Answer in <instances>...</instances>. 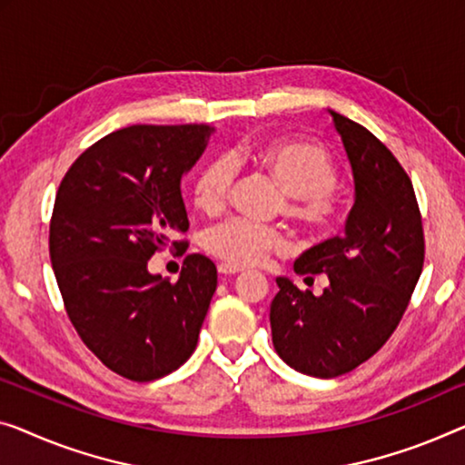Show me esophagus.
<instances>
[{
    "mask_svg": "<svg viewBox=\"0 0 465 465\" xmlns=\"http://www.w3.org/2000/svg\"><path fill=\"white\" fill-rule=\"evenodd\" d=\"M219 273L225 275V277H232V275L244 273V269L235 267V265H230V262H221V265H219Z\"/></svg>",
    "mask_w": 465,
    "mask_h": 465,
    "instance_id": "34e87169",
    "label": "esophagus"
}]
</instances>
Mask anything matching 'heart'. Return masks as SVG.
Returning <instances> with one entry per match:
<instances>
[{"label": "heart", "mask_w": 465, "mask_h": 465, "mask_svg": "<svg viewBox=\"0 0 465 465\" xmlns=\"http://www.w3.org/2000/svg\"><path fill=\"white\" fill-rule=\"evenodd\" d=\"M252 158L286 196L283 213L290 219L311 230H322L336 219L334 190L341 182V173L334 158L322 145L273 142L256 150ZM240 163V154L219 156L200 169L192 185L193 206L200 213L217 214L223 211L235 177V164ZM283 244L286 238L280 230L242 219L225 221L204 235L206 251L230 265H254Z\"/></svg>", "instance_id": "heart-1"}]
</instances>
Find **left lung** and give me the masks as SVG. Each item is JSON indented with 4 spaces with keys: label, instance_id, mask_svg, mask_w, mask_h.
Wrapping results in <instances>:
<instances>
[{
    "label": "left lung",
    "instance_id": "8db88e82",
    "mask_svg": "<svg viewBox=\"0 0 465 465\" xmlns=\"http://www.w3.org/2000/svg\"><path fill=\"white\" fill-rule=\"evenodd\" d=\"M355 182L344 233L309 248L299 275H328L322 296L277 277L272 302L275 352L292 370L336 378L382 349L403 317L424 267V230L403 166L361 124L328 110Z\"/></svg>",
    "mask_w": 465,
    "mask_h": 465
}]
</instances>
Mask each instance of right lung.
<instances>
[{
    "label": "right lung",
    "mask_w": 465,
    "mask_h": 465,
    "mask_svg": "<svg viewBox=\"0 0 465 465\" xmlns=\"http://www.w3.org/2000/svg\"><path fill=\"white\" fill-rule=\"evenodd\" d=\"M213 131L119 129L83 152L55 193L50 259L66 313L87 349L135 382L188 361L217 290V267L204 254L185 256L175 283L148 272L152 254L188 232L182 177Z\"/></svg>",
    "instance_id": "1"
}]
</instances>
